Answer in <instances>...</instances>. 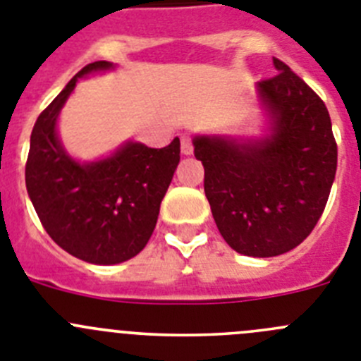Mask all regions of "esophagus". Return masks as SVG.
<instances>
[{
  "label": "esophagus",
  "mask_w": 361,
  "mask_h": 361,
  "mask_svg": "<svg viewBox=\"0 0 361 361\" xmlns=\"http://www.w3.org/2000/svg\"><path fill=\"white\" fill-rule=\"evenodd\" d=\"M180 152H183L184 155H191V153H193V139H191V135H188V133L180 135Z\"/></svg>",
  "instance_id": "34e87169"
}]
</instances>
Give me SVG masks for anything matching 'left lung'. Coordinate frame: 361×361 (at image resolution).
Returning a JSON list of instances; mask_svg holds the SVG:
<instances>
[{"label": "left lung", "instance_id": "obj_1", "mask_svg": "<svg viewBox=\"0 0 361 361\" xmlns=\"http://www.w3.org/2000/svg\"><path fill=\"white\" fill-rule=\"evenodd\" d=\"M257 90L275 132L260 142L195 137L204 191L220 235L237 253L276 257L309 237L325 209L338 148L329 111L311 86L273 57Z\"/></svg>", "mask_w": 361, "mask_h": 361}]
</instances>
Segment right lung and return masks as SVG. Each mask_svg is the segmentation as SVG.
Instances as JSON below:
<instances>
[{"label": "right lung", "mask_w": 361, "mask_h": 361, "mask_svg": "<svg viewBox=\"0 0 361 361\" xmlns=\"http://www.w3.org/2000/svg\"><path fill=\"white\" fill-rule=\"evenodd\" d=\"M108 61L86 65L37 117L30 135L25 183L28 197L54 242L90 264H119L145 250L159 208L180 161V141L166 148L128 142L92 164L72 161L56 135L59 110L75 81Z\"/></svg>", "instance_id": "right-lung-1"}]
</instances>
